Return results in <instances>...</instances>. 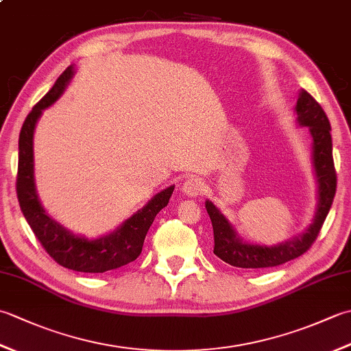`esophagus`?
<instances>
[{"instance_id":"1","label":"esophagus","mask_w":351,"mask_h":351,"mask_svg":"<svg viewBox=\"0 0 351 351\" xmlns=\"http://www.w3.org/2000/svg\"><path fill=\"white\" fill-rule=\"evenodd\" d=\"M182 191H184V195H187L190 197H196V196L202 195V193L205 191V184L202 180H200V178L191 176L182 184Z\"/></svg>"}]
</instances>
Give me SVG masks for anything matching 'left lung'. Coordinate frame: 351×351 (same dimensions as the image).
<instances>
[{
    "label": "left lung",
    "instance_id": "8db88e82",
    "mask_svg": "<svg viewBox=\"0 0 351 351\" xmlns=\"http://www.w3.org/2000/svg\"><path fill=\"white\" fill-rule=\"evenodd\" d=\"M297 122L308 126L312 136V164L318 184V204L311 226L299 237L276 245H261L243 241L229 220L211 200L205 208L213 223L214 253L225 263L240 268H267L285 264L299 258L309 247L322 230L337 193V171L332 156L330 122L322 106L306 92L302 90L295 106Z\"/></svg>",
    "mask_w": 351,
    "mask_h": 351
}]
</instances>
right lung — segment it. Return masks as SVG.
<instances>
[{
    "label": "right lung",
    "instance_id": "add662e5",
    "mask_svg": "<svg viewBox=\"0 0 351 351\" xmlns=\"http://www.w3.org/2000/svg\"><path fill=\"white\" fill-rule=\"evenodd\" d=\"M72 77L73 66H69L57 78L51 90L29 111L22 125L19 134L16 193L21 211L29 228L33 229L37 240L57 264L81 273H104L130 264L138 258L147 230L154 223L155 215L164 206H167L175 185H170L169 189L155 195L141 210L123 221L122 226H119L114 232L95 238V240L72 234L45 213L34 182V128L42 116V111L60 98Z\"/></svg>",
    "mask_w": 351,
    "mask_h": 351
}]
</instances>
